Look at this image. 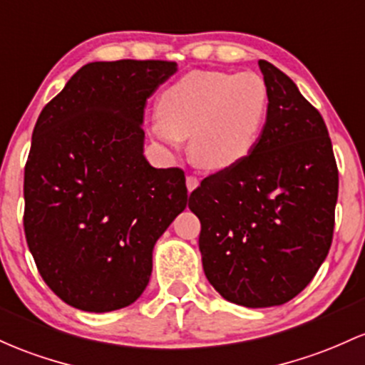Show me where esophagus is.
<instances>
[{
    "label": "esophagus",
    "mask_w": 365,
    "mask_h": 365,
    "mask_svg": "<svg viewBox=\"0 0 365 365\" xmlns=\"http://www.w3.org/2000/svg\"><path fill=\"white\" fill-rule=\"evenodd\" d=\"M185 183H187V190H189V192L195 190V189H197V187H199V180L195 178V176H192V175L187 176Z\"/></svg>",
    "instance_id": "1"
}]
</instances>
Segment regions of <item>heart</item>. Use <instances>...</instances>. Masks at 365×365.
<instances>
[{"instance_id":"b5f03b06","label":"heart","mask_w":365,"mask_h":365,"mask_svg":"<svg viewBox=\"0 0 365 365\" xmlns=\"http://www.w3.org/2000/svg\"><path fill=\"white\" fill-rule=\"evenodd\" d=\"M268 115V86L253 71H192L163 91L152 137L176 154L190 138V155L206 170L241 164L258 143Z\"/></svg>"}]
</instances>
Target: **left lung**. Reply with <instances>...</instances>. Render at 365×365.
<instances>
[{
    "label": "left lung",
    "instance_id": "left-lung-1",
    "mask_svg": "<svg viewBox=\"0 0 365 365\" xmlns=\"http://www.w3.org/2000/svg\"><path fill=\"white\" fill-rule=\"evenodd\" d=\"M268 115L253 152L189 197L211 286L247 308L284 305L310 284L334 230L338 166L320 112L293 79L259 60Z\"/></svg>",
    "mask_w": 365,
    "mask_h": 365
}]
</instances>
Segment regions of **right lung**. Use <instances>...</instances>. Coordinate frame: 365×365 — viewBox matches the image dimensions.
Returning <instances> with one entry per match:
<instances>
[{
	"label": "right lung",
	"mask_w": 365,
	"mask_h": 365,
	"mask_svg": "<svg viewBox=\"0 0 365 365\" xmlns=\"http://www.w3.org/2000/svg\"><path fill=\"white\" fill-rule=\"evenodd\" d=\"M176 72L168 60L83 66L46 103L24 171V230L51 291L85 312L137 302L152 250L185 210V175L143 155L147 98Z\"/></svg>",
	"instance_id": "obj_1"
}]
</instances>
